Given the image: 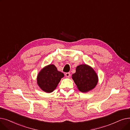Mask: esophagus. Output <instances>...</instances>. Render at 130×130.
Listing matches in <instances>:
<instances>
[{
  "label": "esophagus",
  "instance_id": "34e87169",
  "mask_svg": "<svg viewBox=\"0 0 130 130\" xmlns=\"http://www.w3.org/2000/svg\"><path fill=\"white\" fill-rule=\"evenodd\" d=\"M65 76H66V77H70L71 76L70 73H69V72L66 73H65Z\"/></svg>",
  "mask_w": 130,
  "mask_h": 130
}]
</instances>
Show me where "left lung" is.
Here are the masks:
<instances>
[{
	"label": "left lung",
	"instance_id": "1",
	"mask_svg": "<svg viewBox=\"0 0 130 130\" xmlns=\"http://www.w3.org/2000/svg\"><path fill=\"white\" fill-rule=\"evenodd\" d=\"M77 87L80 91L87 92L93 89L98 81V76L93 69L86 64L77 66L76 72L72 75Z\"/></svg>",
	"mask_w": 130,
	"mask_h": 130
}]
</instances>
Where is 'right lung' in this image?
<instances>
[{
    "label": "right lung",
    "mask_w": 130,
    "mask_h": 130,
    "mask_svg": "<svg viewBox=\"0 0 130 130\" xmlns=\"http://www.w3.org/2000/svg\"><path fill=\"white\" fill-rule=\"evenodd\" d=\"M63 77V73L58 71L54 65L50 64L44 67L39 73L37 83L43 91L50 93L56 88Z\"/></svg>",
    "instance_id": "obj_1"
}]
</instances>
